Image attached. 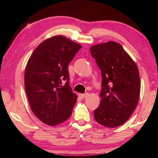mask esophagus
<instances>
[{"label":"esophagus","mask_w":158,"mask_h":158,"mask_svg":"<svg viewBox=\"0 0 158 158\" xmlns=\"http://www.w3.org/2000/svg\"><path fill=\"white\" fill-rule=\"evenodd\" d=\"M89 93H84V94H79V96L81 98H85V97H87V96H89Z\"/></svg>","instance_id":"obj_1"}]
</instances>
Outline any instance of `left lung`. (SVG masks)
Masks as SVG:
<instances>
[{"label": "left lung", "mask_w": 158, "mask_h": 158, "mask_svg": "<svg viewBox=\"0 0 158 158\" xmlns=\"http://www.w3.org/2000/svg\"><path fill=\"white\" fill-rule=\"evenodd\" d=\"M102 74L100 104L95 120L106 127L125 123L137 107L140 95L139 73L119 43L109 41L90 48Z\"/></svg>", "instance_id": "left-lung-1"}]
</instances>
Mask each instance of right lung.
Instances as JSON below:
<instances>
[{
    "label": "right lung",
    "instance_id": "obj_1",
    "mask_svg": "<svg viewBox=\"0 0 158 158\" xmlns=\"http://www.w3.org/2000/svg\"><path fill=\"white\" fill-rule=\"evenodd\" d=\"M81 48L65 37L56 35L40 44L28 59L26 93L33 113L45 124L59 125L71 116L77 96L69 85L68 67Z\"/></svg>",
    "mask_w": 158,
    "mask_h": 158
}]
</instances>
